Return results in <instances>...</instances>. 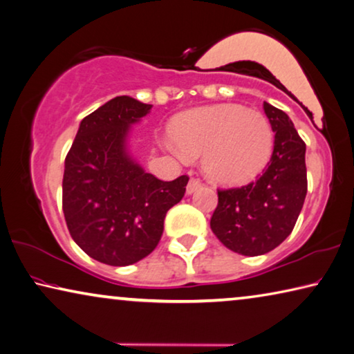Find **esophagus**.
<instances>
[{
    "label": "esophagus",
    "mask_w": 354,
    "mask_h": 354,
    "mask_svg": "<svg viewBox=\"0 0 354 354\" xmlns=\"http://www.w3.org/2000/svg\"><path fill=\"white\" fill-rule=\"evenodd\" d=\"M202 187V182L199 178H191L187 185V194H193L196 189H199Z\"/></svg>",
    "instance_id": "esophagus-1"
}]
</instances>
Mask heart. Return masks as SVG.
Masks as SVG:
<instances>
[{"label": "heart", "instance_id": "1", "mask_svg": "<svg viewBox=\"0 0 354 354\" xmlns=\"http://www.w3.org/2000/svg\"><path fill=\"white\" fill-rule=\"evenodd\" d=\"M169 133L185 156L204 155L205 174L223 185L254 180L268 163L274 142L270 120L262 113L232 103L178 114Z\"/></svg>", "mask_w": 354, "mask_h": 354}]
</instances>
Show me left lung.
Masks as SVG:
<instances>
[{"label":"left lung","instance_id":"8db88e82","mask_svg":"<svg viewBox=\"0 0 354 354\" xmlns=\"http://www.w3.org/2000/svg\"><path fill=\"white\" fill-rule=\"evenodd\" d=\"M274 131L273 155L256 182L218 189L210 227L218 240L241 256L273 251L292 234L308 193L306 144L288 115L263 102Z\"/></svg>","mask_w":354,"mask_h":354}]
</instances>
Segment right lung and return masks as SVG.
Here are the masks:
<instances>
[{
  "label": "right lung",
  "instance_id": "right-lung-1",
  "mask_svg": "<svg viewBox=\"0 0 354 354\" xmlns=\"http://www.w3.org/2000/svg\"><path fill=\"white\" fill-rule=\"evenodd\" d=\"M152 105L115 97L81 120L66 156L62 210L73 241L98 262L125 266L149 256L167 210L180 202L188 176L163 182L127 150L130 125Z\"/></svg>",
  "mask_w": 354,
  "mask_h": 354
}]
</instances>
